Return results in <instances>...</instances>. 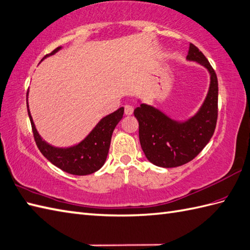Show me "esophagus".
Here are the masks:
<instances>
[{
  "label": "esophagus",
  "instance_id": "esophagus-1",
  "mask_svg": "<svg viewBox=\"0 0 250 250\" xmlns=\"http://www.w3.org/2000/svg\"><path fill=\"white\" fill-rule=\"evenodd\" d=\"M124 112L126 115H131L132 112H134V108H132V106H130V104H126L124 107Z\"/></svg>",
  "mask_w": 250,
  "mask_h": 250
}]
</instances>
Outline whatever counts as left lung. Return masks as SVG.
Here are the masks:
<instances>
[{
  "label": "left lung",
  "mask_w": 250,
  "mask_h": 250,
  "mask_svg": "<svg viewBox=\"0 0 250 250\" xmlns=\"http://www.w3.org/2000/svg\"><path fill=\"white\" fill-rule=\"evenodd\" d=\"M186 59L204 66L210 76L207 98L198 112L185 122H179L146 104H141L134 111L139 122L141 147L149 162L158 167L174 168L189 163L215 131L218 115L217 76L208 59L192 43Z\"/></svg>",
  "instance_id": "obj_1"
}]
</instances>
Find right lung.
<instances>
[{
  "label": "right lung",
  "mask_w": 250,
  "mask_h": 250,
  "mask_svg": "<svg viewBox=\"0 0 250 250\" xmlns=\"http://www.w3.org/2000/svg\"><path fill=\"white\" fill-rule=\"evenodd\" d=\"M60 49L61 47L54 49L51 53L45 55L42 60L49 55L57 53ZM27 94L29 92L26 93V106L33 135H34L36 146L43 156L50 163L69 174L87 175L101 169L108 156L112 132L115 126L123 118L124 108L122 107L114 111L113 113L103 118L85 137V139H83L80 143L70 147H55L43 141L37 132L29 110V104H27Z\"/></svg>",
  "instance_id": "obj_1"
}]
</instances>
